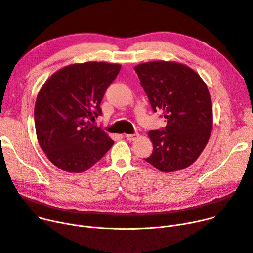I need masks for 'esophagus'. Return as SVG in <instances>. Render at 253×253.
<instances>
[{"instance_id": "1", "label": "esophagus", "mask_w": 253, "mask_h": 253, "mask_svg": "<svg viewBox=\"0 0 253 253\" xmlns=\"http://www.w3.org/2000/svg\"><path fill=\"white\" fill-rule=\"evenodd\" d=\"M138 137H139V134L138 133H135V134H126V139L129 140V141L135 140Z\"/></svg>"}]
</instances>
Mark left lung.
I'll return each mask as SVG.
<instances>
[{"label": "left lung", "mask_w": 253, "mask_h": 253, "mask_svg": "<svg viewBox=\"0 0 253 253\" xmlns=\"http://www.w3.org/2000/svg\"><path fill=\"white\" fill-rule=\"evenodd\" d=\"M154 112L163 111L167 126L151 130L153 154L144 159L158 170L185 169L203 153L212 129V106L207 84L188 66L166 61L134 67Z\"/></svg>", "instance_id": "left-lung-1"}]
</instances>
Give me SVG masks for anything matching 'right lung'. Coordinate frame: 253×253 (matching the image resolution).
<instances>
[{
  "instance_id": "obj_1",
  "label": "right lung",
  "mask_w": 253,
  "mask_h": 253,
  "mask_svg": "<svg viewBox=\"0 0 253 253\" xmlns=\"http://www.w3.org/2000/svg\"><path fill=\"white\" fill-rule=\"evenodd\" d=\"M120 69L119 64L105 62L72 64L55 72L41 88L35 107L37 136L59 169L86 171L114 144L88 119L102 115L100 102Z\"/></svg>"
}]
</instances>
